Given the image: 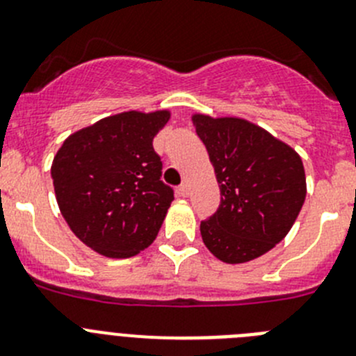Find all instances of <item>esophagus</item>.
Masks as SVG:
<instances>
[{"mask_svg": "<svg viewBox=\"0 0 356 356\" xmlns=\"http://www.w3.org/2000/svg\"><path fill=\"white\" fill-rule=\"evenodd\" d=\"M176 194L180 195V197H187V195L191 194V188H188L187 184H181L180 187L176 188Z\"/></svg>", "mask_w": 356, "mask_h": 356, "instance_id": "obj_1", "label": "esophagus"}]
</instances>
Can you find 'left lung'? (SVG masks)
<instances>
[{
	"label": "left lung",
	"instance_id": "8db88e82",
	"mask_svg": "<svg viewBox=\"0 0 356 356\" xmlns=\"http://www.w3.org/2000/svg\"><path fill=\"white\" fill-rule=\"evenodd\" d=\"M220 187V204L201 222L204 245L238 265L263 256L289 233L307 194L298 153L242 118L194 114Z\"/></svg>",
	"mask_w": 356,
	"mask_h": 356
}]
</instances>
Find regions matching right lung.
I'll return each mask as SVG.
<instances>
[{
  "instance_id": "1",
  "label": "right lung",
  "mask_w": 356,
  "mask_h": 356,
  "mask_svg": "<svg viewBox=\"0 0 356 356\" xmlns=\"http://www.w3.org/2000/svg\"><path fill=\"white\" fill-rule=\"evenodd\" d=\"M169 111L114 114L68 136L51 165L61 215L72 233L106 257L152 245L175 200L161 180L153 138Z\"/></svg>"
}]
</instances>
